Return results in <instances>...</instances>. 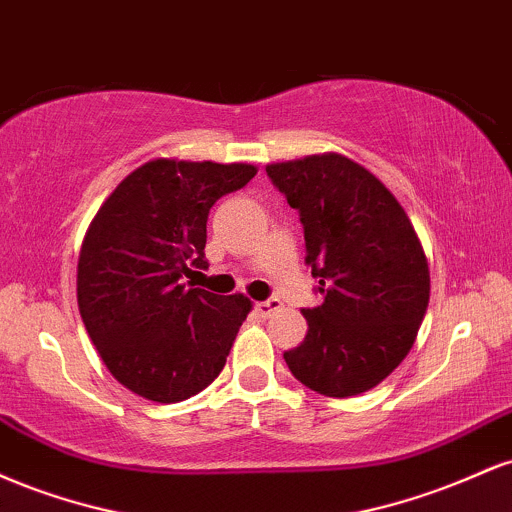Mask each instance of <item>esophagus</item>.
Returning a JSON list of instances; mask_svg holds the SVG:
<instances>
[{"label":"esophagus","instance_id":"esophagus-1","mask_svg":"<svg viewBox=\"0 0 512 512\" xmlns=\"http://www.w3.org/2000/svg\"><path fill=\"white\" fill-rule=\"evenodd\" d=\"M255 310H257V315H260V317H269V315L279 313L281 301H279V298H269V301H260V303H255Z\"/></svg>","mask_w":512,"mask_h":512}]
</instances>
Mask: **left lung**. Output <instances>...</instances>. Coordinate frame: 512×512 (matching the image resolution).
<instances>
[{
	"label": "left lung",
	"mask_w": 512,
	"mask_h": 512,
	"mask_svg": "<svg viewBox=\"0 0 512 512\" xmlns=\"http://www.w3.org/2000/svg\"><path fill=\"white\" fill-rule=\"evenodd\" d=\"M267 175L301 214L305 262L325 296L303 310L308 334L286 366L325 397L361 395L414 346L431 296L424 245L397 197L351 158L269 163Z\"/></svg>",
	"instance_id": "obj_1"
}]
</instances>
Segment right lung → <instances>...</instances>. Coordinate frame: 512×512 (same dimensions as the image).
Returning a JSON list of instances; mask_svg holds the SVG:
<instances>
[{
    "instance_id": "obj_1",
    "label": "right lung",
    "mask_w": 512,
    "mask_h": 512,
    "mask_svg": "<svg viewBox=\"0 0 512 512\" xmlns=\"http://www.w3.org/2000/svg\"><path fill=\"white\" fill-rule=\"evenodd\" d=\"M255 175L252 163L154 158L93 216L76 264V301L105 368L134 395L182 402L226 366L250 298L190 289L182 276L209 264L216 199Z\"/></svg>"
}]
</instances>
